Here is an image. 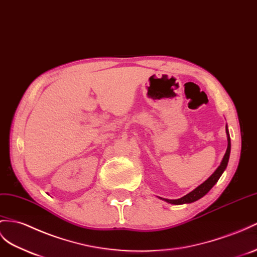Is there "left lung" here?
Listing matches in <instances>:
<instances>
[{
  "label": "left lung",
  "mask_w": 257,
  "mask_h": 257,
  "mask_svg": "<svg viewBox=\"0 0 257 257\" xmlns=\"http://www.w3.org/2000/svg\"><path fill=\"white\" fill-rule=\"evenodd\" d=\"M226 134H227V140H228L227 151H226L225 155H223V159L220 163V165L213 173V175L210 176L207 180L204 181L202 185H200L199 187L195 188L193 191L188 193L185 196L180 197V199H178V200H168V199H162V197H161L162 200L166 201L167 203H170V204H175V205H180V204H186V203H192V202L200 200L201 197L205 195L209 191V190L215 186V183L218 181V179L220 178V176L222 175V173L225 172V169L228 165L229 156H230V149H231V143H230V136H229V131H228L227 126H226Z\"/></svg>",
  "instance_id": "left-lung-1"
}]
</instances>
